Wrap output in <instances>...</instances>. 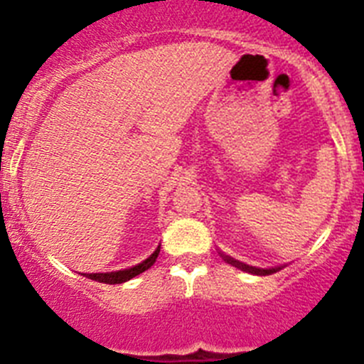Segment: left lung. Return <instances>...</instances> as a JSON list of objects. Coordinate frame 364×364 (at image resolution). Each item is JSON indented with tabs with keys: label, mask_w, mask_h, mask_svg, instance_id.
<instances>
[{
	"label": "left lung",
	"mask_w": 364,
	"mask_h": 364,
	"mask_svg": "<svg viewBox=\"0 0 364 364\" xmlns=\"http://www.w3.org/2000/svg\"><path fill=\"white\" fill-rule=\"evenodd\" d=\"M224 259H226L228 262H230V264L237 266V268L244 269V272H252V273H257V275H272V273H275V272H277V269H275V268H273V269H259V268H252V266H246V264H242V262H237V260H233V259H228V257H224Z\"/></svg>",
	"instance_id": "1"
}]
</instances>
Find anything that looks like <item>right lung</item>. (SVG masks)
<instances>
[{
    "label": "right lung",
    "instance_id": "add662e5",
    "mask_svg": "<svg viewBox=\"0 0 364 364\" xmlns=\"http://www.w3.org/2000/svg\"><path fill=\"white\" fill-rule=\"evenodd\" d=\"M159 253H160V247H156L149 259H146L144 262H140L138 266H134V268L122 269V272H111V273H89L87 277L92 279V281L105 282V284H122V282L129 281V279L136 277V275H140L142 272L149 269L151 266L156 262V257H159Z\"/></svg>",
    "mask_w": 364,
    "mask_h": 364
}]
</instances>
